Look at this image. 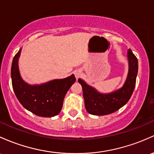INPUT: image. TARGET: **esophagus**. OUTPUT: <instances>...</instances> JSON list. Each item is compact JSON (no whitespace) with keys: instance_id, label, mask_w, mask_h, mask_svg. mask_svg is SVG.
I'll use <instances>...</instances> for the list:
<instances>
[{"instance_id":"obj_1","label":"esophagus","mask_w":154,"mask_h":154,"mask_svg":"<svg viewBox=\"0 0 154 154\" xmlns=\"http://www.w3.org/2000/svg\"><path fill=\"white\" fill-rule=\"evenodd\" d=\"M74 75H75L76 78L78 79L79 77H80V76L82 75V72H81L80 70H77L75 72H74Z\"/></svg>"}]
</instances>
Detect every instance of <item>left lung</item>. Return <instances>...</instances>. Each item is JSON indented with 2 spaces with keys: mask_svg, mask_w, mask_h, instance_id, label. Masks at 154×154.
<instances>
[{
  "mask_svg": "<svg viewBox=\"0 0 154 154\" xmlns=\"http://www.w3.org/2000/svg\"><path fill=\"white\" fill-rule=\"evenodd\" d=\"M129 59V73L124 86L119 90L111 94H102L94 88L78 79L82 88L85 106L88 112L95 116L109 115L124 106L129 100L136 85V78L138 72L137 58L131 51L128 50Z\"/></svg>",
  "mask_w": 154,
  "mask_h": 154,
  "instance_id": "8db88e82",
  "label": "left lung"
}]
</instances>
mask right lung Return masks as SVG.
Returning <instances> with one entry per match:
<instances>
[{"mask_svg": "<svg viewBox=\"0 0 154 154\" xmlns=\"http://www.w3.org/2000/svg\"><path fill=\"white\" fill-rule=\"evenodd\" d=\"M21 50L13 58L11 76L13 90L20 104L25 109L41 117H53L62 109L64 97L76 81L74 74L60 80H54L43 85H30L22 80L18 68Z\"/></svg>", "mask_w": 154, "mask_h": 154, "instance_id": "1", "label": "right lung"}]
</instances>
